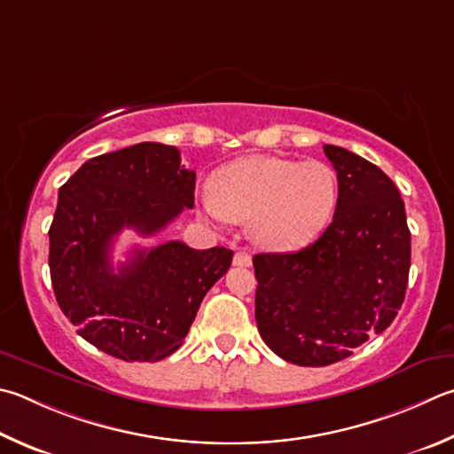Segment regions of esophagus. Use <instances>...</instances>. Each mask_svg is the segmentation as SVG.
Here are the masks:
<instances>
[{
	"mask_svg": "<svg viewBox=\"0 0 454 454\" xmlns=\"http://www.w3.org/2000/svg\"><path fill=\"white\" fill-rule=\"evenodd\" d=\"M234 266L238 268H250L252 266V255L246 252V250H240L234 254Z\"/></svg>",
	"mask_w": 454,
	"mask_h": 454,
	"instance_id": "1",
	"label": "esophagus"
}]
</instances>
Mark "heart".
I'll list each match as a JSON object with an SVG mask.
<instances>
[{
	"label": "heart",
	"mask_w": 454,
	"mask_h": 454,
	"mask_svg": "<svg viewBox=\"0 0 454 454\" xmlns=\"http://www.w3.org/2000/svg\"><path fill=\"white\" fill-rule=\"evenodd\" d=\"M202 206L210 218L244 222L255 244L268 250H298L309 244L337 206V178L319 160L248 156L230 164L206 186Z\"/></svg>",
	"instance_id": "b5f03b06"
}]
</instances>
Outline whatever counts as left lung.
Instances as JSON below:
<instances>
[{"instance_id": "8db88e82", "label": "left lung", "mask_w": 454, "mask_h": 454, "mask_svg": "<svg viewBox=\"0 0 454 454\" xmlns=\"http://www.w3.org/2000/svg\"><path fill=\"white\" fill-rule=\"evenodd\" d=\"M337 172L332 224L300 252L255 254V324L294 365L324 367L381 333L405 300L411 232L405 202L385 172L324 145Z\"/></svg>"}]
</instances>
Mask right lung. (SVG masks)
Segmentation results:
<instances>
[{"label": "right lung", "instance_id": "right-lung-1", "mask_svg": "<svg viewBox=\"0 0 454 454\" xmlns=\"http://www.w3.org/2000/svg\"><path fill=\"white\" fill-rule=\"evenodd\" d=\"M194 170L176 146L138 143L87 160L59 188L49 228L57 303L77 333L122 361H160L183 345L204 295L234 252L167 242L135 248L113 268V242L130 228L153 236L194 206Z\"/></svg>", "mask_w": 454, "mask_h": 454}]
</instances>
